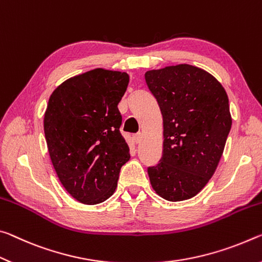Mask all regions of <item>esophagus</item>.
Returning <instances> with one entry per match:
<instances>
[{
    "label": "esophagus",
    "instance_id": "1",
    "mask_svg": "<svg viewBox=\"0 0 262 262\" xmlns=\"http://www.w3.org/2000/svg\"><path fill=\"white\" fill-rule=\"evenodd\" d=\"M141 139H143V135H141V134H136L134 136V140H135L136 144H139L140 141H141Z\"/></svg>",
    "mask_w": 262,
    "mask_h": 262
}]
</instances>
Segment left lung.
Segmentation results:
<instances>
[{
    "label": "left lung",
    "mask_w": 262,
    "mask_h": 262,
    "mask_svg": "<svg viewBox=\"0 0 262 262\" xmlns=\"http://www.w3.org/2000/svg\"><path fill=\"white\" fill-rule=\"evenodd\" d=\"M164 121L160 162L148 167L152 188L171 202L191 199L215 173L232 125L229 98L216 78L181 63L145 73Z\"/></svg>",
    "instance_id": "8db88e82"
}]
</instances>
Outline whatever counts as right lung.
Masks as SVG:
<instances>
[{"mask_svg": "<svg viewBox=\"0 0 262 262\" xmlns=\"http://www.w3.org/2000/svg\"><path fill=\"white\" fill-rule=\"evenodd\" d=\"M127 84L126 73L96 68L66 80L50 96L44 132L51 161L65 189L83 204L108 200L130 159L117 106Z\"/></svg>", "mask_w": 262, "mask_h": 262, "instance_id": "right-lung-1", "label": "right lung"}]
</instances>
